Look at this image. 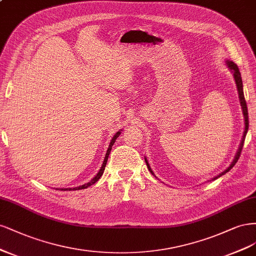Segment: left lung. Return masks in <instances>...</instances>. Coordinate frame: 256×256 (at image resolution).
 Wrapping results in <instances>:
<instances>
[{
  "mask_svg": "<svg viewBox=\"0 0 256 256\" xmlns=\"http://www.w3.org/2000/svg\"><path fill=\"white\" fill-rule=\"evenodd\" d=\"M226 64L228 67L232 70L233 72V76H234V78H235V83H236V86H237V90H238V96H239V101H240V105H242V112H244V135H242V142L240 144H239V148L237 150V153L235 155L234 158V160L232 162V164H230V167H228V169H226L224 172H221L220 174H218L217 176L212 178V180H216L218 178H220L221 176L226 174V172H228L230 169H232L235 164L237 162L239 156H240V153H242V146H244V138H246V132H248V128H249V116H248V107H246V98H244V87H242V76H240V72H239V69L237 67V64L233 62L230 60H226ZM144 160H146V167L148 169H149V171L152 173V174L154 176V172L152 171L151 167L149 162H148V160L144 158Z\"/></svg>",
  "mask_w": 256,
  "mask_h": 256,
  "instance_id": "obj_1",
  "label": "left lung"
}]
</instances>
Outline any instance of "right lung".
Segmentation results:
<instances>
[{
	"label": "right lung",
	"mask_w": 256,
	"mask_h": 256,
	"mask_svg": "<svg viewBox=\"0 0 256 256\" xmlns=\"http://www.w3.org/2000/svg\"><path fill=\"white\" fill-rule=\"evenodd\" d=\"M120 134H121V133H120V130H119V132H117V133L114 134V136L112 137V142H110V144L108 149H107L105 158H104V162H103V164H102V167H101L100 170H98V172L96 173V176L92 180H90V182H88V183H86V184H84V185H82V186H78V187H74V188H60V190H80V189H85V188H87V187H89V186L94 185V183H96L98 180V178H100L102 176L103 172H104V170H105L106 162H107V160H108V155H110V151H112V144H114V142H116V139L119 137Z\"/></svg>",
	"instance_id": "obj_1"
}]
</instances>
